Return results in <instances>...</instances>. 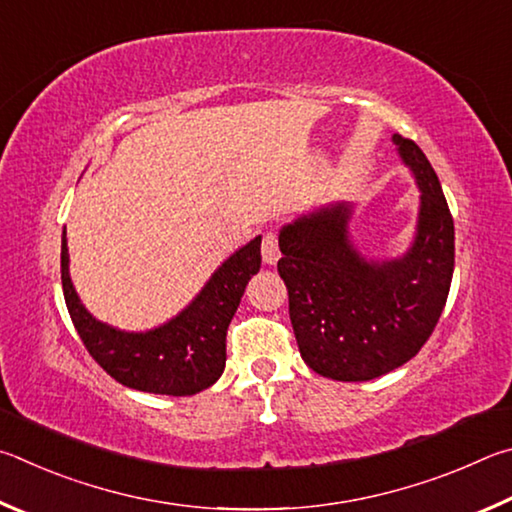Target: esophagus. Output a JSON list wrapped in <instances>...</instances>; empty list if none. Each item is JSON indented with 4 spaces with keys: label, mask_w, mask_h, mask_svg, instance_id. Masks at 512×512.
<instances>
[{
    "label": "esophagus",
    "mask_w": 512,
    "mask_h": 512,
    "mask_svg": "<svg viewBox=\"0 0 512 512\" xmlns=\"http://www.w3.org/2000/svg\"><path fill=\"white\" fill-rule=\"evenodd\" d=\"M261 254H263V261L267 265H274L276 261L281 258V251H279V238H276L274 231H267L263 236L261 242Z\"/></svg>",
    "instance_id": "esophagus-1"
}]
</instances>
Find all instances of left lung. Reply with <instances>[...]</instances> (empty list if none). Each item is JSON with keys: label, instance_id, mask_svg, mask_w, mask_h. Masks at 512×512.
I'll return each instance as SVG.
<instances>
[{"label": "left lung", "instance_id": "obj_1", "mask_svg": "<svg viewBox=\"0 0 512 512\" xmlns=\"http://www.w3.org/2000/svg\"><path fill=\"white\" fill-rule=\"evenodd\" d=\"M393 143L420 188L416 236L391 261L364 258L348 238L351 204L321 206L281 229L279 274L303 362L339 382H366L409 362L450 294L454 220L432 164L414 141Z\"/></svg>", "mask_w": 512, "mask_h": 512}]
</instances>
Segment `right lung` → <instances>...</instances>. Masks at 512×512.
Instances as JSON below:
<instances>
[{
  "label": "right lung",
  "mask_w": 512,
  "mask_h": 512,
  "mask_svg": "<svg viewBox=\"0 0 512 512\" xmlns=\"http://www.w3.org/2000/svg\"><path fill=\"white\" fill-rule=\"evenodd\" d=\"M258 270L261 236L231 254L168 324L146 333H125L94 319L80 303L69 276L67 233L62 231V292L89 355L123 387L161 396H193L220 378L227 362V328Z\"/></svg>",
  "instance_id": "1"
}]
</instances>
